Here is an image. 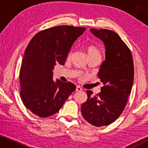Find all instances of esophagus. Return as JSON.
I'll list each match as a JSON object with an SVG mask.
<instances>
[{
  "label": "esophagus",
  "mask_w": 148,
  "mask_h": 148,
  "mask_svg": "<svg viewBox=\"0 0 148 148\" xmlns=\"http://www.w3.org/2000/svg\"><path fill=\"white\" fill-rule=\"evenodd\" d=\"M76 91L77 92H81V91H82V88L81 86H77V87H76Z\"/></svg>",
  "instance_id": "obj_1"
}]
</instances>
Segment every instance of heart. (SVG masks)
<instances>
[{
  "instance_id": "1",
  "label": "heart",
  "mask_w": 148,
  "mask_h": 148,
  "mask_svg": "<svg viewBox=\"0 0 148 148\" xmlns=\"http://www.w3.org/2000/svg\"><path fill=\"white\" fill-rule=\"evenodd\" d=\"M86 50H87V53H88V55L89 58L92 56H100V53L98 49L96 48V47H95L94 45H88L86 46Z\"/></svg>"
}]
</instances>
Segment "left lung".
<instances>
[{
  "label": "left lung",
  "instance_id": "8db88e82",
  "mask_svg": "<svg viewBox=\"0 0 148 148\" xmlns=\"http://www.w3.org/2000/svg\"><path fill=\"white\" fill-rule=\"evenodd\" d=\"M91 32L104 42L106 60L98 73L104 86L94 97L87 90V101L81 106L82 116L95 127L114 122L125 108L134 80L131 52L117 33L107 29L91 28Z\"/></svg>",
  "mask_w": 148,
  "mask_h": 148
}]
</instances>
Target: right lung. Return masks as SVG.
<instances>
[{
    "label": "right lung",
    "instance_id": "1",
    "mask_svg": "<svg viewBox=\"0 0 148 148\" xmlns=\"http://www.w3.org/2000/svg\"><path fill=\"white\" fill-rule=\"evenodd\" d=\"M86 28L60 25L36 34L28 44L19 71L20 95L23 104L40 118L60 109L76 86L53 79L57 62L64 65L71 46Z\"/></svg>",
    "mask_w": 148,
    "mask_h": 148
}]
</instances>
